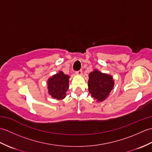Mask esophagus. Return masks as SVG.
I'll use <instances>...</instances> for the list:
<instances>
[{"mask_svg": "<svg viewBox=\"0 0 152 152\" xmlns=\"http://www.w3.org/2000/svg\"><path fill=\"white\" fill-rule=\"evenodd\" d=\"M76 74H78V75H82V70H80L76 71Z\"/></svg>", "mask_w": 152, "mask_h": 152, "instance_id": "obj_1", "label": "esophagus"}]
</instances>
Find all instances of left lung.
Segmentation results:
<instances>
[{
  "instance_id": "1",
  "label": "left lung",
  "mask_w": 152,
  "mask_h": 152,
  "mask_svg": "<svg viewBox=\"0 0 152 152\" xmlns=\"http://www.w3.org/2000/svg\"><path fill=\"white\" fill-rule=\"evenodd\" d=\"M114 86V80L109 74L102 73L96 69L89 74V92L97 102L104 101L108 96Z\"/></svg>"
}]
</instances>
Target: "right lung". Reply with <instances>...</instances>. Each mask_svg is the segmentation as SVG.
<instances>
[{"instance_id":"right-lung-1","label":"right lung","mask_w":152,"mask_h":152,"mask_svg":"<svg viewBox=\"0 0 152 152\" xmlns=\"http://www.w3.org/2000/svg\"><path fill=\"white\" fill-rule=\"evenodd\" d=\"M70 76L64 74L62 71L54 74L48 80V93L53 99L62 100L66 96L69 89Z\"/></svg>"}]
</instances>
